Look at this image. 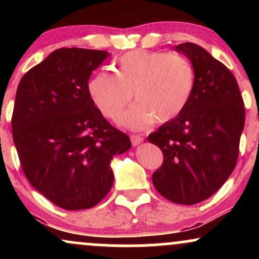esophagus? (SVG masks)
Listing matches in <instances>:
<instances>
[{
	"mask_svg": "<svg viewBox=\"0 0 259 259\" xmlns=\"http://www.w3.org/2000/svg\"><path fill=\"white\" fill-rule=\"evenodd\" d=\"M130 140H132V144L134 146H136V145H140L144 141V136L139 135V134H133V135L130 136Z\"/></svg>",
	"mask_w": 259,
	"mask_h": 259,
	"instance_id": "esophagus-1",
	"label": "esophagus"
}]
</instances>
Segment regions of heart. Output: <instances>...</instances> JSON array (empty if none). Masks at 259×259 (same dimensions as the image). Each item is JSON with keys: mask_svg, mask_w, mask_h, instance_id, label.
<instances>
[{"mask_svg": "<svg viewBox=\"0 0 259 259\" xmlns=\"http://www.w3.org/2000/svg\"><path fill=\"white\" fill-rule=\"evenodd\" d=\"M195 85L191 62L178 53L127 52L115 63V74L99 73L89 82L92 102L106 118L117 120L132 101L136 105L121 117V124L142 129L156 121L175 119L186 108Z\"/></svg>", "mask_w": 259, "mask_h": 259, "instance_id": "obj_1", "label": "heart"}]
</instances>
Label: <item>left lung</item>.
<instances>
[{
	"mask_svg": "<svg viewBox=\"0 0 259 259\" xmlns=\"http://www.w3.org/2000/svg\"><path fill=\"white\" fill-rule=\"evenodd\" d=\"M191 61L195 85L186 108L147 140L163 152L152 175L157 191L179 204L209 198L228 180L239 157L245 107L233 73L192 42L175 47Z\"/></svg>",
	"mask_w": 259,
	"mask_h": 259,
	"instance_id": "1",
	"label": "left lung"
}]
</instances>
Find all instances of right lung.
<instances>
[{"label": "right lung", "instance_id": "add662e5", "mask_svg": "<svg viewBox=\"0 0 259 259\" xmlns=\"http://www.w3.org/2000/svg\"><path fill=\"white\" fill-rule=\"evenodd\" d=\"M109 53L59 49L18 85L12 130L26 179L56 206L88 209L113 185L111 160L132 147L89 94V79Z\"/></svg>", "mask_w": 259, "mask_h": 259}]
</instances>
